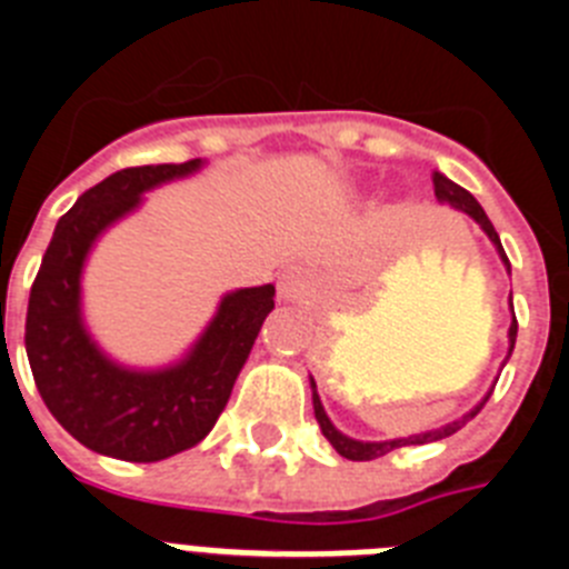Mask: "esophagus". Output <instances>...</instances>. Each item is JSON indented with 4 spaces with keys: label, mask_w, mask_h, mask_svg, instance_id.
<instances>
[{
    "label": "esophagus",
    "mask_w": 569,
    "mask_h": 569,
    "mask_svg": "<svg viewBox=\"0 0 569 569\" xmlns=\"http://www.w3.org/2000/svg\"><path fill=\"white\" fill-rule=\"evenodd\" d=\"M309 289H312V274L303 266H291L280 274L278 295L283 300H300L303 295H309Z\"/></svg>",
    "instance_id": "34e87169"
}]
</instances>
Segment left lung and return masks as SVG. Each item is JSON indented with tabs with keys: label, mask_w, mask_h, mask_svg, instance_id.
Listing matches in <instances>:
<instances>
[{
	"label": "left lung",
	"mask_w": 569,
	"mask_h": 569,
	"mask_svg": "<svg viewBox=\"0 0 569 569\" xmlns=\"http://www.w3.org/2000/svg\"><path fill=\"white\" fill-rule=\"evenodd\" d=\"M432 186H435V197H438V200L449 202V206H456V209H461V211H467V214L472 217V220H476L483 231H487V237H490L492 243H496L498 254H501L503 266H507V271H510V260H507V254H503L501 237H498V231L492 229L490 217L483 214V209L478 206L476 197L469 194L467 189H461L458 182H452V180H447L443 174H438V171L432 174ZM516 335H518V320H516V312H512L510 352H512V346H516ZM487 398H490V395H487ZM487 398H483L476 409H469L463 418H458V421L447 423V427H441V429H432V432L409 435V438H395V441H355V438H349V435L338 432V429H335V423L329 421V415H326L323 403H320V395H318V389H315V380H312V403H315V418H318V423H320V432H323L326 441L332 443L340 456L349 458V461H375V458L387 456V452H392V449L409 447V443H429V441H441V438H449V435L458 432V429H461L469 418H476V415L481 412V407L487 403Z\"/></svg>",
	"instance_id": "obj_1"
}]
</instances>
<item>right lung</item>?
I'll return each instance as SVG.
<instances>
[{
	"label": "right lung",
	"instance_id": "add662e5",
	"mask_svg": "<svg viewBox=\"0 0 569 569\" xmlns=\"http://www.w3.org/2000/svg\"><path fill=\"white\" fill-rule=\"evenodd\" d=\"M200 166L202 160L122 168L97 182L59 217L31 286L24 349L39 395L53 418L100 456L151 463L200 443L229 403L257 332L274 309L271 283L231 291L194 349L157 372L113 363L86 332L79 278L93 240L134 211L142 191Z\"/></svg>",
	"mask_w": 569,
	"mask_h": 569
}]
</instances>
